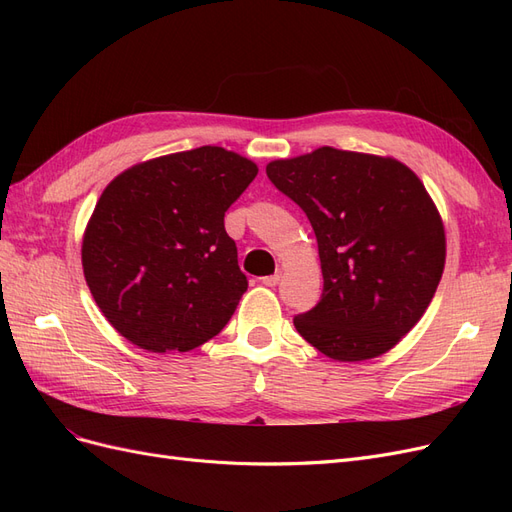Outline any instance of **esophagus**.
Returning a JSON list of instances; mask_svg holds the SVG:
<instances>
[{
    "mask_svg": "<svg viewBox=\"0 0 512 512\" xmlns=\"http://www.w3.org/2000/svg\"><path fill=\"white\" fill-rule=\"evenodd\" d=\"M280 277H282V273L280 271H275L273 275H267V277H262V284H265V286H269V288H273V286H277V284H280Z\"/></svg>",
    "mask_w": 512,
    "mask_h": 512,
    "instance_id": "obj_1",
    "label": "esophagus"
}]
</instances>
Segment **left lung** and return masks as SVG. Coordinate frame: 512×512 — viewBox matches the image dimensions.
<instances>
[{"label":"left lung","mask_w":512,"mask_h":512,"mask_svg":"<svg viewBox=\"0 0 512 512\" xmlns=\"http://www.w3.org/2000/svg\"><path fill=\"white\" fill-rule=\"evenodd\" d=\"M267 177L303 209L318 241L322 294L294 329L335 361L391 350L421 320L444 271V226L421 179L397 160L333 147L275 160Z\"/></svg>","instance_id":"left-lung-1"}]
</instances>
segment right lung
Returning <instances> with one entry per match:
<instances>
[{
    "mask_svg": "<svg viewBox=\"0 0 512 512\" xmlns=\"http://www.w3.org/2000/svg\"><path fill=\"white\" fill-rule=\"evenodd\" d=\"M258 175L222 147L136 164L106 185L83 237L98 307L132 344L188 352L235 314L247 277L224 213Z\"/></svg>",
    "mask_w": 512,
    "mask_h": 512,
    "instance_id": "obj_1",
    "label": "right lung"
}]
</instances>
